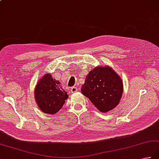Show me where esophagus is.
Here are the masks:
<instances>
[{
  "label": "esophagus",
  "mask_w": 159,
  "mask_h": 159,
  "mask_svg": "<svg viewBox=\"0 0 159 159\" xmlns=\"http://www.w3.org/2000/svg\"><path fill=\"white\" fill-rule=\"evenodd\" d=\"M77 88H76V87H72V88H71V92L72 93V94H74V93H75L77 92Z\"/></svg>",
  "instance_id": "34e87169"
}]
</instances>
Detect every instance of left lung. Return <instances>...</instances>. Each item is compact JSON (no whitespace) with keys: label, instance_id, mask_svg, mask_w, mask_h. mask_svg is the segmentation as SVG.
<instances>
[{"label":"left lung","instance_id":"left-lung-1","mask_svg":"<svg viewBox=\"0 0 159 159\" xmlns=\"http://www.w3.org/2000/svg\"><path fill=\"white\" fill-rule=\"evenodd\" d=\"M123 81L112 68L98 66L89 71L81 92L101 111L107 112L117 106L123 94Z\"/></svg>","mask_w":159,"mask_h":159}]
</instances>
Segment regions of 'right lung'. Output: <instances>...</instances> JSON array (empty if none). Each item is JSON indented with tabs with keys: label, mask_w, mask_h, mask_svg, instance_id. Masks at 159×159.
I'll return each instance as SVG.
<instances>
[{
	"label": "right lung",
	"mask_w": 159,
	"mask_h": 159,
	"mask_svg": "<svg viewBox=\"0 0 159 159\" xmlns=\"http://www.w3.org/2000/svg\"><path fill=\"white\" fill-rule=\"evenodd\" d=\"M34 96L40 110L49 114L58 112L68 98L60 82L53 79L49 73L39 79L34 89Z\"/></svg>",
	"instance_id": "obj_1"
}]
</instances>
